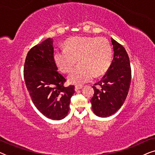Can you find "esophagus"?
Here are the masks:
<instances>
[{
  "label": "esophagus",
  "mask_w": 155,
  "mask_h": 155,
  "mask_svg": "<svg viewBox=\"0 0 155 155\" xmlns=\"http://www.w3.org/2000/svg\"><path fill=\"white\" fill-rule=\"evenodd\" d=\"M82 88V86H75V90L76 91V92H78V90H81Z\"/></svg>",
  "instance_id": "esophagus-1"
}]
</instances>
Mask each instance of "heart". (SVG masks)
Wrapping results in <instances>:
<instances>
[{"instance_id": "heart-1", "label": "heart", "mask_w": 155, "mask_h": 155, "mask_svg": "<svg viewBox=\"0 0 155 155\" xmlns=\"http://www.w3.org/2000/svg\"><path fill=\"white\" fill-rule=\"evenodd\" d=\"M64 48L55 51L53 56L56 66L64 73H68L78 61L80 65L68 75L71 84L82 85L90 82L94 75H104L111 64V46L104 37H71L65 41Z\"/></svg>"}]
</instances>
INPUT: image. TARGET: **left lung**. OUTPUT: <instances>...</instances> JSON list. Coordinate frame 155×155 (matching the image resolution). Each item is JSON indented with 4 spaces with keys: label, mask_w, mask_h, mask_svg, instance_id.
<instances>
[{
    "label": "left lung",
    "mask_w": 155,
    "mask_h": 155,
    "mask_svg": "<svg viewBox=\"0 0 155 155\" xmlns=\"http://www.w3.org/2000/svg\"><path fill=\"white\" fill-rule=\"evenodd\" d=\"M114 58L107 73L93 87L94 96L91 99L94 113L99 117L115 114L124 104L128 95L131 80L129 57L124 46L111 38Z\"/></svg>",
    "instance_id": "obj_1"
}]
</instances>
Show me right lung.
Returning <instances> with one entry per match:
<instances>
[{
    "mask_svg": "<svg viewBox=\"0 0 155 155\" xmlns=\"http://www.w3.org/2000/svg\"><path fill=\"white\" fill-rule=\"evenodd\" d=\"M53 39L48 38L31 48L24 67V78L31 100L37 109L50 119L67 116L75 87L63 86L65 79L54 60Z\"/></svg>",
    "mask_w": 155,
    "mask_h": 155,
    "instance_id": "obj_1",
    "label": "right lung"
}]
</instances>
